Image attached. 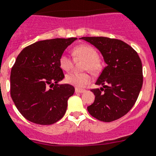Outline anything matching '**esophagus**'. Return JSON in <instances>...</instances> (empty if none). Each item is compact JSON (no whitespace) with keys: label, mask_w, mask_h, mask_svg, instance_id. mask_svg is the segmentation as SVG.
Segmentation results:
<instances>
[{"label":"esophagus","mask_w":156,"mask_h":156,"mask_svg":"<svg viewBox=\"0 0 156 156\" xmlns=\"http://www.w3.org/2000/svg\"><path fill=\"white\" fill-rule=\"evenodd\" d=\"M86 90H83V89L80 88H75V93L76 94H82V93H84Z\"/></svg>","instance_id":"34e87169"}]
</instances>
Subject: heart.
<instances>
[{
	"mask_svg": "<svg viewBox=\"0 0 156 156\" xmlns=\"http://www.w3.org/2000/svg\"><path fill=\"white\" fill-rule=\"evenodd\" d=\"M73 53L77 58L85 59L82 69L90 70L92 74H98L101 71L102 66L98 59V54L95 48L90 45H79L74 48ZM59 66L64 70H70L73 62L66 54H62L59 58ZM65 80L68 84L77 87H83L91 80L90 74L87 72H70L66 75Z\"/></svg>",
	"mask_w": 156,
	"mask_h": 156,
	"instance_id": "b5f03b06",
	"label": "heart"
}]
</instances>
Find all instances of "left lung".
<instances>
[{
  "instance_id": "8db88e82",
  "label": "left lung",
  "mask_w": 156,
  "mask_h": 156,
  "mask_svg": "<svg viewBox=\"0 0 156 156\" xmlns=\"http://www.w3.org/2000/svg\"><path fill=\"white\" fill-rule=\"evenodd\" d=\"M96 47L107 66L97 80L100 89L91 90L94 102L87 107L90 114L104 122H111L129 112L136 101L143 85V67L137 52L116 39L82 37Z\"/></svg>"
}]
</instances>
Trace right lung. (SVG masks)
Wrapping results in <instances>:
<instances>
[{"mask_svg":"<svg viewBox=\"0 0 156 156\" xmlns=\"http://www.w3.org/2000/svg\"><path fill=\"white\" fill-rule=\"evenodd\" d=\"M77 40L52 39L38 41L18 55L10 74V94L24 118L42 125H52L64 116L67 101L74 93L64 78L59 58Z\"/></svg>","mask_w":156,"mask_h":156,"instance_id":"add662e5","label":"right lung"}]
</instances>
